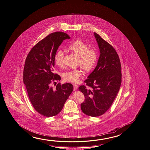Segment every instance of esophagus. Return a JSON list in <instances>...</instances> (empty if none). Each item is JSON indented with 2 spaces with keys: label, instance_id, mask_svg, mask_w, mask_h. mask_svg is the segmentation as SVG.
Returning <instances> with one entry per match:
<instances>
[{
  "label": "esophagus",
  "instance_id": "1",
  "mask_svg": "<svg viewBox=\"0 0 150 150\" xmlns=\"http://www.w3.org/2000/svg\"><path fill=\"white\" fill-rule=\"evenodd\" d=\"M73 85H74V90H77L78 89V85H76V84H73Z\"/></svg>",
  "mask_w": 150,
  "mask_h": 150
}]
</instances>
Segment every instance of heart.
<instances>
[{
    "instance_id": "1",
    "label": "heart",
    "mask_w": 150,
    "mask_h": 150,
    "mask_svg": "<svg viewBox=\"0 0 150 150\" xmlns=\"http://www.w3.org/2000/svg\"><path fill=\"white\" fill-rule=\"evenodd\" d=\"M69 49L79 56V64L85 71H91L94 68L97 61V53L94 50L89 49L86 43L81 40H76L69 46ZM63 51L60 50L55 54V63L59 67L63 64ZM82 75L81 70L74 69L64 72L63 78L66 81L76 83Z\"/></svg>"
}]
</instances>
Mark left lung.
<instances>
[{
    "label": "left lung",
    "instance_id": "left-lung-1",
    "mask_svg": "<svg viewBox=\"0 0 150 150\" xmlns=\"http://www.w3.org/2000/svg\"><path fill=\"white\" fill-rule=\"evenodd\" d=\"M100 51L97 65L79 91L85 96L81 104L82 112L91 117L104 114L114 102L122 82L120 57L112 46L94 33Z\"/></svg>",
    "mask_w": 150,
    "mask_h": 150
}]
</instances>
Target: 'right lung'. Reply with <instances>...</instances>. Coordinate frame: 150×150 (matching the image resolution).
Wrapping results in <instances>:
<instances>
[{
  "mask_svg": "<svg viewBox=\"0 0 150 150\" xmlns=\"http://www.w3.org/2000/svg\"><path fill=\"white\" fill-rule=\"evenodd\" d=\"M67 38L70 37L62 32L50 34L33 47L25 60L23 82L28 98L34 108L46 117L58 114L74 90L70 83H59L55 88L51 86L61 80L60 76L53 73L54 55Z\"/></svg>",
  "mask_w": 150,
  "mask_h": 150,
  "instance_id": "1",
  "label": "right lung"
}]
</instances>
